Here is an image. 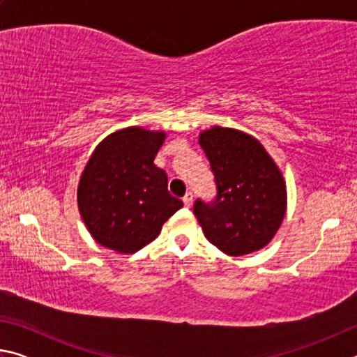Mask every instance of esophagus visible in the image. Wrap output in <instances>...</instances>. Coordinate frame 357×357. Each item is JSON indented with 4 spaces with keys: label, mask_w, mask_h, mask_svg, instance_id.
Masks as SVG:
<instances>
[{
    "label": "esophagus",
    "mask_w": 357,
    "mask_h": 357,
    "mask_svg": "<svg viewBox=\"0 0 357 357\" xmlns=\"http://www.w3.org/2000/svg\"><path fill=\"white\" fill-rule=\"evenodd\" d=\"M183 203H184L185 208H190L192 206V203H193V193L192 192H187L185 193L184 198H183Z\"/></svg>",
    "instance_id": "obj_1"
}]
</instances>
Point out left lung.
Wrapping results in <instances>:
<instances>
[{"label":"left lung","mask_w":357,"mask_h":357,"mask_svg":"<svg viewBox=\"0 0 357 357\" xmlns=\"http://www.w3.org/2000/svg\"><path fill=\"white\" fill-rule=\"evenodd\" d=\"M200 146L214 174L215 195L197 198L193 214L211 244L241 257L274 238L287 209V189L279 168L255 138L214 128L200 135Z\"/></svg>","instance_id":"obj_1"}]
</instances>
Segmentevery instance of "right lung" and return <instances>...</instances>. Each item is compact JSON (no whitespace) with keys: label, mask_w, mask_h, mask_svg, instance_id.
<instances>
[{"label":"right lung","mask_w":357,"mask_h":357,"mask_svg":"<svg viewBox=\"0 0 357 357\" xmlns=\"http://www.w3.org/2000/svg\"><path fill=\"white\" fill-rule=\"evenodd\" d=\"M164 140V132L129 128L96 148L78 184V208L100 245L135 253L183 208L167 189V173L154 165Z\"/></svg>","instance_id":"right-lung-1"}]
</instances>
